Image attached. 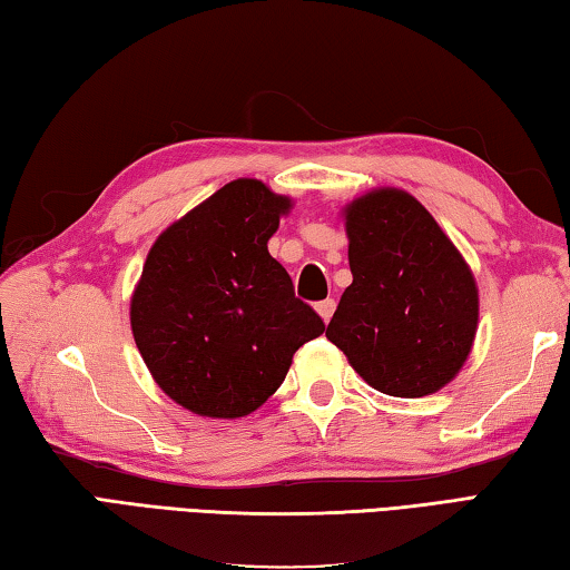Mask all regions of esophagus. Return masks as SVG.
Segmentation results:
<instances>
[{"label":"esophagus","mask_w":570,"mask_h":570,"mask_svg":"<svg viewBox=\"0 0 570 570\" xmlns=\"http://www.w3.org/2000/svg\"><path fill=\"white\" fill-rule=\"evenodd\" d=\"M317 307V313H320V317L325 320V322H330V317H332V313H335V307H337V303L332 297H327V299H322V303H317L315 305Z\"/></svg>","instance_id":"34e87169"}]
</instances>
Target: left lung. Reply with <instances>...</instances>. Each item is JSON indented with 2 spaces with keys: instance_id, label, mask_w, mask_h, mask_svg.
<instances>
[{
  "instance_id": "obj_1",
  "label": "left lung",
  "mask_w": 570,
  "mask_h": 570,
  "mask_svg": "<svg viewBox=\"0 0 570 570\" xmlns=\"http://www.w3.org/2000/svg\"><path fill=\"white\" fill-rule=\"evenodd\" d=\"M345 220L352 285L327 340L384 394L412 400L442 390L476 335L479 293L464 257L404 190L367 193Z\"/></svg>"
}]
</instances>
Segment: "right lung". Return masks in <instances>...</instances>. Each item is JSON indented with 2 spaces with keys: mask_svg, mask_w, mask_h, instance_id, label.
I'll list each match as a JSON object with an SVG mask.
<instances>
[{
  "mask_svg": "<svg viewBox=\"0 0 570 570\" xmlns=\"http://www.w3.org/2000/svg\"><path fill=\"white\" fill-rule=\"evenodd\" d=\"M289 198L238 178L158 235L131 299L146 367L170 400L200 416L255 412L293 354L325 332L295 297L267 240Z\"/></svg>",
  "mask_w": 570,
  "mask_h": 570,
  "instance_id": "add662e5",
  "label": "right lung"
}]
</instances>
